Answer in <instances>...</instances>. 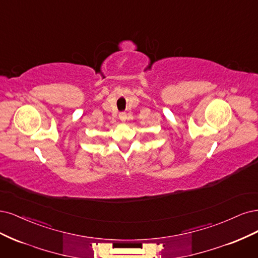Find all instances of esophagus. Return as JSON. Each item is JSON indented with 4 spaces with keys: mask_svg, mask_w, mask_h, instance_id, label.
<instances>
[{
    "mask_svg": "<svg viewBox=\"0 0 258 258\" xmlns=\"http://www.w3.org/2000/svg\"><path fill=\"white\" fill-rule=\"evenodd\" d=\"M119 118H120V120H121V121H125V120H126V118H127V115H126V113H125V112H120V114H119Z\"/></svg>",
    "mask_w": 258,
    "mask_h": 258,
    "instance_id": "34e87169",
    "label": "esophagus"
}]
</instances>
